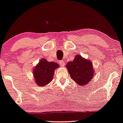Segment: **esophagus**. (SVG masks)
<instances>
[{"label":"esophagus","mask_w":123,"mask_h":123,"mask_svg":"<svg viewBox=\"0 0 123 123\" xmlns=\"http://www.w3.org/2000/svg\"><path fill=\"white\" fill-rule=\"evenodd\" d=\"M59 64L61 66V67H64L65 66V63L63 60H61V61H59Z\"/></svg>","instance_id":"1"}]
</instances>
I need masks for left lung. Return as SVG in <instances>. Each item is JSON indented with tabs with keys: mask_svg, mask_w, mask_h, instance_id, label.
I'll return each mask as SVG.
<instances>
[{
	"mask_svg": "<svg viewBox=\"0 0 123 123\" xmlns=\"http://www.w3.org/2000/svg\"><path fill=\"white\" fill-rule=\"evenodd\" d=\"M66 67L71 79L80 86L88 84L95 74L92 62L79 55L75 57L73 61L68 62Z\"/></svg>",
	"mask_w": 123,
	"mask_h": 123,
	"instance_id": "8db88e82",
	"label": "left lung"
}]
</instances>
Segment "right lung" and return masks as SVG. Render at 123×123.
Returning <instances> with one entry per match:
<instances>
[{
	"instance_id": "right-lung-1",
	"label": "right lung",
	"mask_w": 123,
	"mask_h": 123,
	"mask_svg": "<svg viewBox=\"0 0 123 123\" xmlns=\"http://www.w3.org/2000/svg\"><path fill=\"white\" fill-rule=\"evenodd\" d=\"M59 64L49 62L46 59H40L38 64L34 68V76L36 84L40 87L47 86L53 79L55 70Z\"/></svg>"
}]
</instances>
